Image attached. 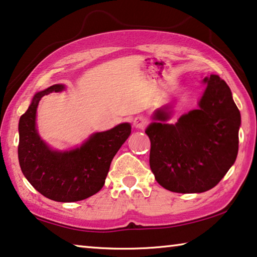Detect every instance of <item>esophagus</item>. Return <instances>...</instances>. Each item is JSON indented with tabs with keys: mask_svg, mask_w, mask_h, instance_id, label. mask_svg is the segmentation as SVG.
I'll list each match as a JSON object with an SVG mask.
<instances>
[{
	"mask_svg": "<svg viewBox=\"0 0 257 257\" xmlns=\"http://www.w3.org/2000/svg\"><path fill=\"white\" fill-rule=\"evenodd\" d=\"M149 122L150 121H149V118L147 116L139 115L135 117V120H134V125H135L137 129H144L149 124Z\"/></svg>",
	"mask_w": 257,
	"mask_h": 257,
	"instance_id": "obj_1",
	"label": "esophagus"
}]
</instances>
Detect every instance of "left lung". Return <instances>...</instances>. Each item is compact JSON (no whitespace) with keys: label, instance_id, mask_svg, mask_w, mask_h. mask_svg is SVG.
<instances>
[{"label":"left lung","instance_id":"1","mask_svg":"<svg viewBox=\"0 0 257 257\" xmlns=\"http://www.w3.org/2000/svg\"><path fill=\"white\" fill-rule=\"evenodd\" d=\"M200 108L168 124L167 108L157 110L145 130L151 142L150 167L157 182L174 193H203L217 186L234 164L241 116L231 90L219 76L205 77Z\"/></svg>","mask_w":257,"mask_h":257}]
</instances>
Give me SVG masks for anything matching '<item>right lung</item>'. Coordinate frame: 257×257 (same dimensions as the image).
Masks as SVG:
<instances>
[{
    "instance_id": "1",
    "label": "right lung",
    "mask_w": 257,
    "mask_h": 257,
    "mask_svg": "<svg viewBox=\"0 0 257 257\" xmlns=\"http://www.w3.org/2000/svg\"><path fill=\"white\" fill-rule=\"evenodd\" d=\"M63 85L38 92L28 110L19 118L18 160L28 181L41 195L56 202H77L102 188L110 163L132 133L129 123L92 135L82 147L71 151H52L36 129L40 99Z\"/></svg>"
}]
</instances>
